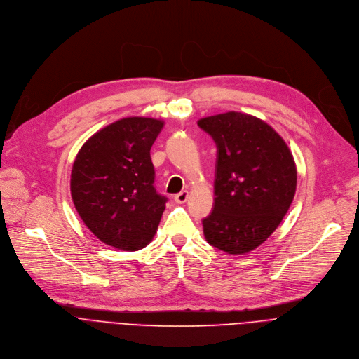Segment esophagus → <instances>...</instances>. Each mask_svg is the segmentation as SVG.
I'll return each instance as SVG.
<instances>
[{"instance_id": "1", "label": "esophagus", "mask_w": 359, "mask_h": 359, "mask_svg": "<svg viewBox=\"0 0 359 359\" xmlns=\"http://www.w3.org/2000/svg\"><path fill=\"white\" fill-rule=\"evenodd\" d=\"M188 191H181L180 194H177L175 196H174V201L177 202V203H184V202H187V199H188Z\"/></svg>"}]
</instances>
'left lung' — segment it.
<instances>
[{
  "mask_svg": "<svg viewBox=\"0 0 359 359\" xmlns=\"http://www.w3.org/2000/svg\"><path fill=\"white\" fill-rule=\"evenodd\" d=\"M198 126L218 149L213 209L202 221L205 239L229 255L248 253L277 229L293 202V154L276 130L250 114L228 111Z\"/></svg>",
  "mask_w": 359,
  "mask_h": 359,
  "instance_id": "obj_1",
  "label": "left lung"
}]
</instances>
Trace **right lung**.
<instances>
[{
	"label": "right lung",
	"instance_id": "1",
	"mask_svg": "<svg viewBox=\"0 0 359 359\" xmlns=\"http://www.w3.org/2000/svg\"><path fill=\"white\" fill-rule=\"evenodd\" d=\"M163 120L126 117L93 134L72 167L70 194L85 225L120 250L146 248L154 238L167 198L154 188L151 146Z\"/></svg>",
	"mask_w": 359,
	"mask_h": 359
}]
</instances>
